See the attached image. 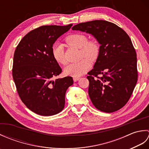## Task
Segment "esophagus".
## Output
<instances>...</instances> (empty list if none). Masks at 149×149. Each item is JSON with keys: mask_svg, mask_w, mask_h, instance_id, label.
<instances>
[{"mask_svg": "<svg viewBox=\"0 0 149 149\" xmlns=\"http://www.w3.org/2000/svg\"><path fill=\"white\" fill-rule=\"evenodd\" d=\"M73 79H74V82H76V81L79 80L80 78L79 77H74V78H73Z\"/></svg>", "mask_w": 149, "mask_h": 149, "instance_id": "1", "label": "esophagus"}]
</instances>
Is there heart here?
I'll return each instance as SVG.
<instances>
[{
  "label": "heart",
  "mask_w": 149,
  "mask_h": 149,
  "mask_svg": "<svg viewBox=\"0 0 149 149\" xmlns=\"http://www.w3.org/2000/svg\"><path fill=\"white\" fill-rule=\"evenodd\" d=\"M65 41L68 45L80 49L81 55L91 61L95 60L99 54L100 47L95 40L87 41V37L83 34H72L66 38ZM52 54L54 59L59 64L65 65L66 61L65 58L64 46L62 43H56L52 47ZM91 68V63L87 59H82L78 63L69 64L65 68L66 75L79 77L86 73Z\"/></svg>",
  "instance_id": "1"
}]
</instances>
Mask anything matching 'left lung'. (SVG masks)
I'll use <instances>...</instances> for the list:
<instances>
[{"mask_svg": "<svg viewBox=\"0 0 149 149\" xmlns=\"http://www.w3.org/2000/svg\"><path fill=\"white\" fill-rule=\"evenodd\" d=\"M72 29L91 34L100 45L99 56L87 77L88 94L94 106L106 113L121 109L138 80L136 53L130 38L122 28L106 20L80 23Z\"/></svg>", "mask_w": 149, "mask_h": 149, "instance_id": "1", "label": "left lung"}]
</instances>
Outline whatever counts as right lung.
Listing matches in <instances>:
<instances>
[{
  "mask_svg": "<svg viewBox=\"0 0 149 149\" xmlns=\"http://www.w3.org/2000/svg\"><path fill=\"white\" fill-rule=\"evenodd\" d=\"M72 26L36 28L27 33L15 49L12 73L17 92L27 108L38 115H56L65 107L66 91L74 81L69 76L53 80L62 70L53 58L52 49Z\"/></svg>",
  "mask_w": 149,
  "mask_h": 149,
  "instance_id": "add662e5",
  "label": "right lung"
}]
</instances>
